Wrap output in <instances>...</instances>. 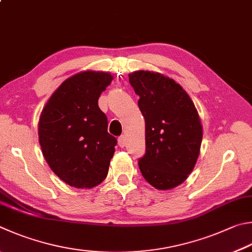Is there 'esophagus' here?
Segmentation results:
<instances>
[{"label": "esophagus", "mask_w": 252, "mask_h": 252, "mask_svg": "<svg viewBox=\"0 0 252 252\" xmlns=\"http://www.w3.org/2000/svg\"><path fill=\"white\" fill-rule=\"evenodd\" d=\"M118 143H119V145H120V148H123V146L126 145V136H125V135L119 136Z\"/></svg>", "instance_id": "1"}]
</instances>
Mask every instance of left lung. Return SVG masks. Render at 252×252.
<instances>
[{"label": "left lung", "instance_id": "left-lung-1", "mask_svg": "<svg viewBox=\"0 0 252 252\" xmlns=\"http://www.w3.org/2000/svg\"><path fill=\"white\" fill-rule=\"evenodd\" d=\"M129 81L145 120L140 171L157 189H172L186 181L197 162L203 139L197 109L180 84L159 72L135 70Z\"/></svg>", "mask_w": 252, "mask_h": 252}]
</instances>
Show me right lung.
Wrapping results in <instances>:
<instances>
[{
    "label": "right lung",
    "mask_w": 252,
    "mask_h": 252,
    "mask_svg": "<svg viewBox=\"0 0 252 252\" xmlns=\"http://www.w3.org/2000/svg\"><path fill=\"white\" fill-rule=\"evenodd\" d=\"M110 72L85 70L67 78L50 95L38 121L40 149L66 184L93 189L108 175L117 139L98 99L111 84Z\"/></svg>",
    "instance_id": "add662e5"
}]
</instances>
